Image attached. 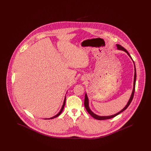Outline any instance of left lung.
Listing matches in <instances>:
<instances>
[{"instance_id":"1","label":"left lung","mask_w":151,"mask_h":151,"mask_svg":"<svg viewBox=\"0 0 151 151\" xmlns=\"http://www.w3.org/2000/svg\"><path fill=\"white\" fill-rule=\"evenodd\" d=\"M116 47H117V49L118 50H119L123 51L124 52H126L127 55L129 56V58L132 60V58L130 56L129 52L127 51L126 50V49H125L123 47H122V46H121L120 45H118V44H116ZM133 61V60H132ZM133 63H134V70H135V73H134V86H133V89H132V93L131 95V97L129 98V100L128 101L127 105L125 106V107L123 108V109H122L120 111H119L118 113H116L114 115H109V116H100V115H97L96 114H94L93 112L91 110V109L89 108V99H88V96L86 94V93L85 95V100H84V106H85V108L86 109L87 111L88 112V113L89 114H91V115L92 116H93L94 118L96 119H98V120H105V119H110V118H114L115 116L119 114L120 113H121L122 112H123L124 110H125L127 108H128V106H129V104H131V101L133 99V97H134V92H135V83H136V78H137V73H136V68H135V65L134 63V62L133 61Z\"/></svg>"}]
</instances>
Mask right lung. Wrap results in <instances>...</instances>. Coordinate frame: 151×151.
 I'll return each mask as SVG.
<instances>
[{"instance_id":"right-lung-1","label":"right lung","mask_w":151,"mask_h":151,"mask_svg":"<svg viewBox=\"0 0 151 151\" xmlns=\"http://www.w3.org/2000/svg\"><path fill=\"white\" fill-rule=\"evenodd\" d=\"M65 100H64V101H63V105H62V108H61L60 111L57 114L55 115V116H52V117H51V118H45V119H53V118H55L58 116L59 115H60V114L62 113V111H63V109H64V107H65Z\"/></svg>"}]
</instances>
